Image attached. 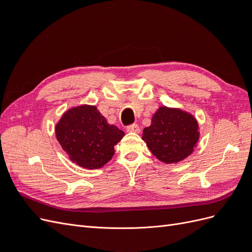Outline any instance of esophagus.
I'll list each match as a JSON object with an SVG mask.
<instances>
[{
	"instance_id": "34e87169",
	"label": "esophagus",
	"mask_w": 252,
	"mask_h": 252,
	"mask_svg": "<svg viewBox=\"0 0 252 252\" xmlns=\"http://www.w3.org/2000/svg\"><path fill=\"white\" fill-rule=\"evenodd\" d=\"M127 131L128 132H134V133H139L140 132V127L136 124H132L130 126L127 127Z\"/></svg>"
}]
</instances>
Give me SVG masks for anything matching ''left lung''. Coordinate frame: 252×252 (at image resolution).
Listing matches in <instances>:
<instances>
[{
    "label": "left lung",
    "mask_w": 252,
    "mask_h": 252,
    "mask_svg": "<svg viewBox=\"0 0 252 252\" xmlns=\"http://www.w3.org/2000/svg\"><path fill=\"white\" fill-rule=\"evenodd\" d=\"M196 119L181 108L159 106L145 127L142 140L151 154L165 164L179 163L192 154L200 139Z\"/></svg>",
    "instance_id": "1"
}]
</instances>
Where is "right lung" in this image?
Segmentation results:
<instances>
[{
	"mask_svg": "<svg viewBox=\"0 0 252 252\" xmlns=\"http://www.w3.org/2000/svg\"><path fill=\"white\" fill-rule=\"evenodd\" d=\"M57 140L74 164L98 169L114 155L124 131L110 125L96 106L83 104L66 110L55 126Z\"/></svg>",
	"mask_w": 252,
	"mask_h": 252,
	"instance_id": "add662e5",
	"label": "right lung"
}]
</instances>
